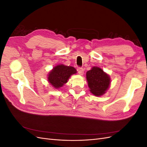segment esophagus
I'll return each instance as SVG.
<instances>
[{"label":"esophagus","mask_w":147,"mask_h":147,"mask_svg":"<svg viewBox=\"0 0 147 147\" xmlns=\"http://www.w3.org/2000/svg\"><path fill=\"white\" fill-rule=\"evenodd\" d=\"M77 70H78V73L79 75H83V74H84V70H83V68L80 67V68L78 69Z\"/></svg>","instance_id":"obj_1"}]
</instances>
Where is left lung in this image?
Listing matches in <instances>:
<instances>
[{
	"label": "left lung",
	"mask_w": 147,
	"mask_h": 147,
	"mask_svg": "<svg viewBox=\"0 0 147 147\" xmlns=\"http://www.w3.org/2000/svg\"><path fill=\"white\" fill-rule=\"evenodd\" d=\"M86 80L90 91L96 96L103 95L110 84L109 75L98 67H92L86 72Z\"/></svg>",
	"instance_id": "1"
}]
</instances>
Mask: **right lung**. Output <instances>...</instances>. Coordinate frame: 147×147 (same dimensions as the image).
I'll return each instance as SVG.
<instances>
[{
	"mask_svg": "<svg viewBox=\"0 0 147 147\" xmlns=\"http://www.w3.org/2000/svg\"><path fill=\"white\" fill-rule=\"evenodd\" d=\"M76 73L77 70L73 67L57 65L49 73L48 81L55 89H58L67 82L71 75Z\"/></svg>",
	"mask_w": 147,
	"mask_h": 147,
	"instance_id": "obj_1",
	"label": "right lung"
}]
</instances>
